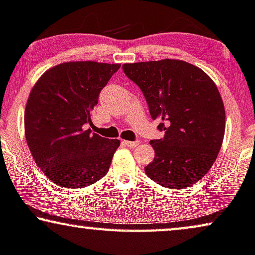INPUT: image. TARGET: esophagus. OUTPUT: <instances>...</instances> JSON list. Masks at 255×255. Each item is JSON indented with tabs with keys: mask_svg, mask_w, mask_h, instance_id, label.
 <instances>
[{
	"mask_svg": "<svg viewBox=\"0 0 255 255\" xmlns=\"http://www.w3.org/2000/svg\"><path fill=\"white\" fill-rule=\"evenodd\" d=\"M123 143L128 147H136L138 145L137 140H136V142H131V140H123Z\"/></svg>",
	"mask_w": 255,
	"mask_h": 255,
	"instance_id": "34e87169",
	"label": "esophagus"
}]
</instances>
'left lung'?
<instances>
[{
	"label": "left lung",
	"mask_w": 255,
	"mask_h": 255,
	"mask_svg": "<svg viewBox=\"0 0 255 255\" xmlns=\"http://www.w3.org/2000/svg\"><path fill=\"white\" fill-rule=\"evenodd\" d=\"M165 136L152 139L154 159L145 167L152 181L170 189L189 188L214 164L226 130V111L214 81L178 59L124 64Z\"/></svg>",
	"instance_id": "1"
}]
</instances>
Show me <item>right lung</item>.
<instances>
[{"label": "right lung", "instance_id": "obj_1", "mask_svg": "<svg viewBox=\"0 0 255 255\" xmlns=\"http://www.w3.org/2000/svg\"><path fill=\"white\" fill-rule=\"evenodd\" d=\"M120 64L66 62L49 68L30 90L25 136L35 164L59 187L83 188L108 173L119 139L87 129L101 90Z\"/></svg>", "mask_w": 255, "mask_h": 255}]
</instances>
